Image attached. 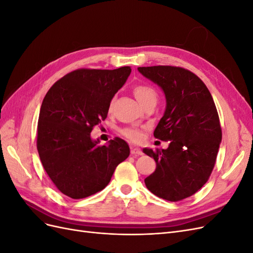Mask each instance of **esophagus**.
Wrapping results in <instances>:
<instances>
[{
	"label": "esophagus",
	"instance_id": "obj_1",
	"mask_svg": "<svg viewBox=\"0 0 253 253\" xmlns=\"http://www.w3.org/2000/svg\"><path fill=\"white\" fill-rule=\"evenodd\" d=\"M131 153H132V155H134V156L142 155V151L140 149H138V148H135V147H133L131 149Z\"/></svg>",
	"mask_w": 253,
	"mask_h": 253
}]
</instances>
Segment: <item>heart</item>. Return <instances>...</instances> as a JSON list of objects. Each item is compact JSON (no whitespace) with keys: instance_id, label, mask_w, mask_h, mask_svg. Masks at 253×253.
I'll list each match as a JSON object with an SVG mask.
<instances>
[{"instance_id":"1","label":"heart","mask_w":253,"mask_h":253,"mask_svg":"<svg viewBox=\"0 0 253 253\" xmlns=\"http://www.w3.org/2000/svg\"><path fill=\"white\" fill-rule=\"evenodd\" d=\"M133 91L137 101L140 103V105L151 100H155V101L157 100V93L154 88H152L149 85H143V84H141V85H136ZM113 103H114V100H112L110 103V106H109L110 111H112L113 109ZM121 134L126 136V138L134 141H138L141 138L140 131L138 128H135V127H126L124 129H121Z\"/></svg>"}]
</instances>
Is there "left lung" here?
Returning <instances> with one entry per match:
<instances>
[{
  "instance_id": "1",
  "label": "left lung",
  "mask_w": 253,
  "mask_h": 253,
  "mask_svg": "<svg viewBox=\"0 0 253 253\" xmlns=\"http://www.w3.org/2000/svg\"><path fill=\"white\" fill-rule=\"evenodd\" d=\"M166 96V111L154 137L170 141L166 150L144 148L156 170L144 179L153 194L178 202L196 193L209 179L221 141L215 103L205 83L182 67H138Z\"/></svg>"
}]
</instances>
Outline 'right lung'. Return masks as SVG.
Segmentation results:
<instances>
[{
	"instance_id": "obj_1",
	"label": "right lung",
	"mask_w": 253,
	"mask_h": 253,
	"mask_svg": "<svg viewBox=\"0 0 253 253\" xmlns=\"http://www.w3.org/2000/svg\"><path fill=\"white\" fill-rule=\"evenodd\" d=\"M131 67L76 70L58 80L45 95L38 121L37 149L44 170L60 192L80 200L104 189L116 167L129 155L121 138L98 145L93 127L108 116L115 94Z\"/></svg>"
}]
</instances>
